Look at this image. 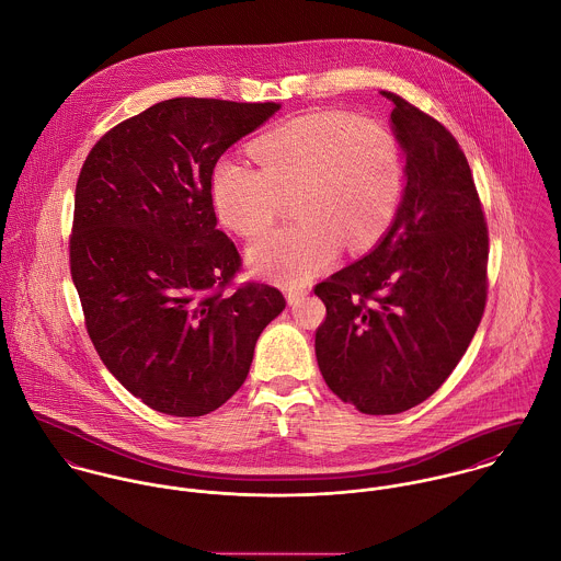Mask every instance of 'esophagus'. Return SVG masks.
Returning a JSON list of instances; mask_svg holds the SVG:
<instances>
[{
    "label": "esophagus",
    "mask_w": 561,
    "mask_h": 561,
    "mask_svg": "<svg viewBox=\"0 0 561 561\" xmlns=\"http://www.w3.org/2000/svg\"><path fill=\"white\" fill-rule=\"evenodd\" d=\"M306 290L304 288H286V299H288V306H299L304 299H306Z\"/></svg>",
    "instance_id": "1"
}]
</instances>
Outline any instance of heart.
Segmentation results:
<instances>
[{
    "label": "heart",
    "mask_w": 561,
    "mask_h": 561,
    "mask_svg": "<svg viewBox=\"0 0 561 561\" xmlns=\"http://www.w3.org/2000/svg\"><path fill=\"white\" fill-rule=\"evenodd\" d=\"M257 169L224 156L210 173L213 206L242 236L266 231L284 197L295 195L301 224L253 242L249 266L273 282L301 286L342 251L370 249L392 224L405 184L394 131L370 116H295L251 145Z\"/></svg>",
    "instance_id": "obj_1"
}]
</instances>
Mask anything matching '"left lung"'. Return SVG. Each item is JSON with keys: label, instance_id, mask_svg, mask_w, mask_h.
<instances>
[{"label": "left lung", "instance_id": "1", "mask_svg": "<svg viewBox=\"0 0 561 561\" xmlns=\"http://www.w3.org/2000/svg\"><path fill=\"white\" fill-rule=\"evenodd\" d=\"M405 153L399 210L377 244L314 288L325 383L362 414L405 412L453 373L485 308L488 227L463 151L443 123L392 93Z\"/></svg>", "mask_w": 561, "mask_h": 561}]
</instances>
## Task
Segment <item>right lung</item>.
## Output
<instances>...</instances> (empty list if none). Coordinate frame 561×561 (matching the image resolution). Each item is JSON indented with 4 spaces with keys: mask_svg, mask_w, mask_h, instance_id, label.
<instances>
[{
    "mask_svg": "<svg viewBox=\"0 0 561 561\" xmlns=\"http://www.w3.org/2000/svg\"><path fill=\"white\" fill-rule=\"evenodd\" d=\"M282 104L175 98L118 123L76 186L71 277L87 330L114 377L169 416H204L244 383L282 293L247 284L217 229L215 162Z\"/></svg>",
    "mask_w": 561,
    "mask_h": 561,
    "instance_id": "obj_1",
    "label": "right lung"
}]
</instances>
